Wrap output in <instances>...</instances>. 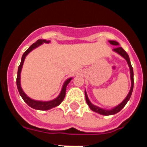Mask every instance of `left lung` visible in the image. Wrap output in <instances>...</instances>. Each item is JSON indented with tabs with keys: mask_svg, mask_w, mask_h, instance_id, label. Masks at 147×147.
Returning a JSON list of instances; mask_svg holds the SVG:
<instances>
[{
	"mask_svg": "<svg viewBox=\"0 0 147 147\" xmlns=\"http://www.w3.org/2000/svg\"><path fill=\"white\" fill-rule=\"evenodd\" d=\"M111 45H113L115 46H117V47H115V49H113L114 52L117 53L118 54L122 57L124 58L126 61H127V64H128V66L129 67V74H130V80H131V88L130 90H129V93L127 94V96H126V98H124L121 102L119 105H118L117 106H115V107H113L111 109H109V110H107V109L102 108V107H100L96 106V105H93L90 101L89 98L88 96V94H87L86 90H85V99H86V102L88 104V105L89 106L90 109L93 111L95 113H97L100 114V115H114V114L117 113H119V111L122 110V109L124 108V107L126 105V104L128 102V101L129 100L131 97V95H132V90H133V85H134V79H133V69H132V67L131 65V62L130 60H129V57L128 54H127L125 51L124 49H122L121 47L119 46V43L115 40H109L108 41Z\"/></svg>",
	"mask_w": 147,
	"mask_h": 147,
	"instance_id": "1",
	"label": "left lung"
}]
</instances>
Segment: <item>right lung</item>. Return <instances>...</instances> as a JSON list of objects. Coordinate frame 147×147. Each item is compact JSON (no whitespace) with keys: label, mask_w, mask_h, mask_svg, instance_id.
<instances>
[{"label":"right lung","mask_w":147,"mask_h":147,"mask_svg":"<svg viewBox=\"0 0 147 147\" xmlns=\"http://www.w3.org/2000/svg\"><path fill=\"white\" fill-rule=\"evenodd\" d=\"M50 40H37L34 43L32 44L26 51L24 54H23L21 58V62H20V64L18 67V76H17V87H18V90L20 93V96L22 97V98L23 99V101L27 104V105L31 107L32 108L35 109V110H50V109H52L54 107H57L62 103V102L63 101V99L65 98V92H66V88H67V85L69 84L70 82L71 81L73 78H68L64 82L63 85H62V89H61V91L59 93V94L58 95L57 97H56L55 98L52 100H50V101H39V100H35L33 98H30L29 96H28L25 93V92L23 91V88L21 87V84H20V74H21V71L22 68H23V62L25 61L26 57V56L29 54L32 51H33L34 49H37V47H39L40 45H42L43 43H50Z\"/></svg>","instance_id":"obj_1"}]
</instances>
